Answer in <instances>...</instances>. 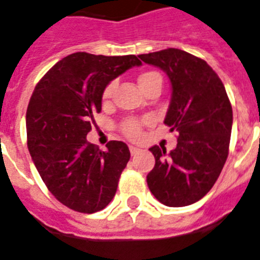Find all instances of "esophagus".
<instances>
[{
	"label": "esophagus",
	"instance_id": "1",
	"mask_svg": "<svg viewBox=\"0 0 260 260\" xmlns=\"http://www.w3.org/2000/svg\"><path fill=\"white\" fill-rule=\"evenodd\" d=\"M129 150H131V154L134 156V154H137V153H139V152H140V148H137V147H134V145H131Z\"/></svg>",
	"mask_w": 260,
	"mask_h": 260
}]
</instances>
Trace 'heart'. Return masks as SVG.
<instances>
[{
    "instance_id": "1",
    "label": "heart",
    "mask_w": 260,
    "mask_h": 260,
    "mask_svg": "<svg viewBox=\"0 0 260 260\" xmlns=\"http://www.w3.org/2000/svg\"><path fill=\"white\" fill-rule=\"evenodd\" d=\"M154 79H161V76L157 73L153 71H148V73H144L139 76V84L140 87H145L148 83H150ZM113 89H115V82H111L110 84H107V87L103 91V100L107 102L110 100L112 96ZM121 132L125 135L128 139L131 140H137L141 137V121L137 119H128L125 120L123 124H121Z\"/></svg>"
}]
</instances>
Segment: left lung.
Segmentation results:
<instances>
[{
	"label": "left lung",
	"mask_w": 260,
	"mask_h": 260,
	"mask_svg": "<svg viewBox=\"0 0 260 260\" xmlns=\"http://www.w3.org/2000/svg\"><path fill=\"white\" fill-rule=\"evenodd\" d=\"M167 74L171 104L164 123L178 132L176 149L149 148L154 168L148 173L149 190L171 208L187 206L210 190L229 154L233 110L223 83L204 59L178 49L139 55Z\"/></svg>",
	"instance_id": "obj_1"
}]
</instances>
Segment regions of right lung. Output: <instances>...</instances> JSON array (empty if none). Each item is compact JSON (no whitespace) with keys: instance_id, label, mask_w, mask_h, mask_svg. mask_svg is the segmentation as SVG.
I'll use <instances>...</instances> for the list:
<instances>
[{"instance_id":"add662e5","label":"right lung","mask_w":260,"mask_h":260,"mask_svg":"<svg viewBox=\"0 0 260 260\" xmlns=\"http://www.w3.org/2000/svg\"><path fill=\"white\" fill-rule=\"evenodd\" d=\"M141 62L136 55L75 52L37 84L26 112L27 147L39 176L60 204L79 213L103 210L116 193L129 149L110 141L103 152L87 141L111 80Z\"/></svg>"}]
</instances>
